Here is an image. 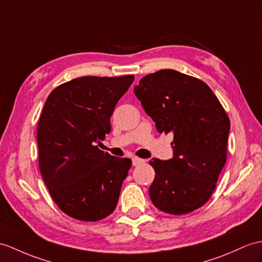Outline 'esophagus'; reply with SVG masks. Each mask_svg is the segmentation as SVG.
Listing matches in <instances>:
<instances>
[{"instance_id": "esophagus-1", "label": "esophagus", "mask_w": 262, "mask_h": 262, "mask_svg": "<svg viewBox=\"0 0 262 262\" xmlns=\"http://www.w3.org/2000/svg\"><path fill=\"white\" fill-rule=\"evenodd\" d=\"M143 163H144L143 159H140V158H138V157L132 158V164L135 165V167H138V165H141V164H143Z\"/></svg>"}]
</instances>
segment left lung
Here are the masks:
<instances>
[{"instance_id":"1","label":"left lung","mask_w":262,"mask_h":262,"mask_svg":"<svg viewBox=\"0 0 262 262\" xmlns=\"http://www.w3.org/2000/svg\"><path fill=\"white\" fill-rule=\"evenodd\" d=\"M135 93L158 132L173 135V158L150 161L156 171L151 201L170 214L192 212L215 189L227 160L230 120L205 82L176 70L143 76Z\"/></svg>"}]
</instances>
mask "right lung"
<instances>
[{
    "mask_svg": "<svg viewBox=\"0 0 262 262\" xmlns=\"http://www.w3.org/2000/svg\"><path fill=\"white\" fill-rule=\"evenodd\" d=\"M133 80L76 78L56 86L44 104L36 130L39 168L56 206L71 218L99 221L117 207L132 162L97 143L109 135L114 107Z\"/></svg>",
    "mask_w": 262,
    "mask_h": 262,
    "instance_id": "add662e5",
    "label": "right lung"
}]
</instances>
